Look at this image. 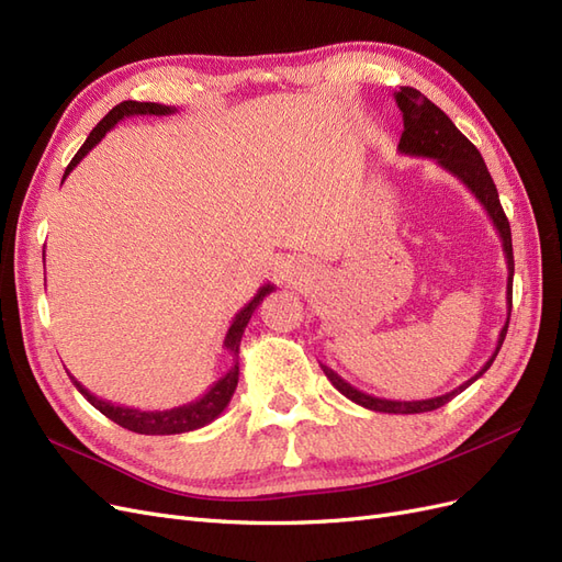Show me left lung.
I'll return each mask as SVG.
<instances>
[{
	"label": "left lung",
	"mask_w": 562,
	"mask_h": 562,
	"mask_svg": "<svg viewBox=\"0 0 562 562\" xmlns=\"http://www.w3.org/2000/svg\"><path fill=\"white\" fill-rule=\"evenodd\" d=\"M396 105L403 112V133H401V143L398 151L401 155H411V157H427L434 159L440 168H446L448 173H452L459 182L469 187V192L481 201V206L487 211L492 225H495L502 248H504V258H506V304H508V316H512V295H514V246H512V227H508V220L504 215V209L499 203L497 187L492 182V176L487 171V166L481 157V151L475 149V145L467 138V135L459 131L450 116L436 108L431 100L419 93L417 89L403 87L401 91L394 93ZM508 316L504 328L497 339V349L490 356V361L475 372L471 380L464 384H459L457 389L448 391L443 396H434V398H424V401H389V398H378L370 396L366 391L351 386L347 380H342L337 372L328 366H323V372L330 380V384L339 391V394L347 396L349 401L359 403L368 411L375 413H391V415H415V413H431L436 407L446 405L452 401L457 394H462L467 386H471L475 380H479L483 372L492 366V361L497 359V353L504 345V337L508 330Z\"/></svg>",
	"instance_id": "1"
}]
</instances>
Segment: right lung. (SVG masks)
<instances>
[{
  "instance_id": "add662e5",
  "label": "right lung",
  "mask_w": 562,
  "mask_h": 562,
  "mask_svg": "<svg viewBox=\"0 0 562 562\" xmlns=\"http://www.w3.org/2000/svg\"><path fill=\"white\" fill-rule=\"evenodd\" d=\"M178 112L176 108H168V105H159V103H138V100H124V103H119L116 108H112L105 116L103 122H100L91 133L87 143L79 147V151L75 155V159L70 161V166L65 168V176L63 180L72 173V168L89 155V151L105 138V133L110 128H114L122 119L126 116H138V114H155V116H166V114H173ZM274 291V285L265 283L255 297L246 304V307L234 316L232 326L225 335V349L232 353V361L234 366L225 372L223 378L217 382H213V386L203 394L201 398L187 403V405H178L171 407V411H138V407H126V405H114L110 401H103L93 396L87 386H81L72 375L70 380L75 382V386L79 389V394L87 398L95 411L103 413L105 417H110L112 422H116L119 427H124L128 431L135 434H145V436H171V434H187V431H194L206 427L213 419L220 417V413L225 411L229 405L232 396H234V389L239 384V347H241V337L244 330L248 326V321L252 316V312L260 307V302Z\"/></svg>"
}]
</instances>
